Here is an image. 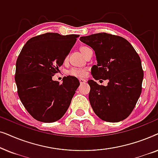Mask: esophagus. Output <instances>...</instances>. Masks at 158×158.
Here are the masks:
<instances>
[{"mask_svg":"<svg viewBox=\"0 0 158 158\" xmlns=\"http://www.w3.org/2000/svg\"><path fill=\"white\" fill-rule=\"evenodd\" d=\"M79 82L81 84H83V83H85L86 82V80L85 79H83V78H80L79 79Z\"/></svg>","mask_w":158,"mask_h":158,"instance_id":"34e87169","label":"esophagus"}]
</instances>
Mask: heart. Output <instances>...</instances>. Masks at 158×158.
<instances>
[{
    "label": "heart",
    "mask_w": 158,
    "mask_h": 158,
    "mask_svg": "<svg viewBox=\"0 0 158 158\" xmlns=\"http://www.w3.org/2000/svg\"><path fill=\"white\" fill-rule=\"evenodd\" d=\"M90 48L87 46H81L80 47V50L82 52V54L84 56H85L86 54L88 51L90 50ZM65 60H67V58H65ZM69 73L70 75H74V76H77V77H83L85 75L86 73V70L85 69H81V68H73L72 69H70V70L69 71Z\"/></svg>",
    "instance_id": "b5f03b06"
}]
</instances>
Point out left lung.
I'll return each instance as SVG.
<instances>
[{"mask_svg":"<svg viewBox=\"0 0 158 158\" xmlns=\"http://www.w3.org/2000/svg\"><path fill=\"white\" fill-rule=\"evenodd\" d=\"M80 40L96 53L97 64L91 68L93 77L109 81L106 86L93 80L88 81L93 110L106 122L125 119L133 111L142 92L144 73L139 56L132 45L119 36L98 33L81 36Z\"/></svg>","mask_w":158,"mask_h":158,"instance_id":"left-lung-1","label":"left lung"}]
</instances>
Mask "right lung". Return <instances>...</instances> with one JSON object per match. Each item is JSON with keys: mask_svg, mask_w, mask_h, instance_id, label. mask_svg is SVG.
<instances>
[{"mask_svg": "<svg viewBox=\"0 0 158 158\" xmlns=\"http://www.w3.org/2000/svg\"><path fill=\"white\" fill-rule=\"evenodd\" d=\"M79 35L46 33L30 39L23 47L16 64L18 95L32 117L55 122L70 106L80 85L77 77H64L62 83L52 80Z\"/></svg>", "mask_w": 158, "mask_h": 158, "instance_id": "right-lung-1", "label": "right lung"}]
</instances>
